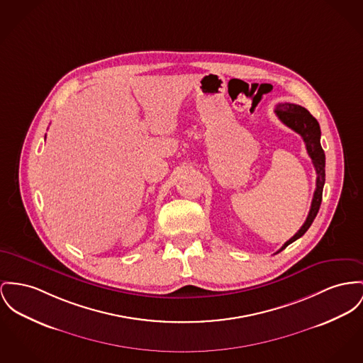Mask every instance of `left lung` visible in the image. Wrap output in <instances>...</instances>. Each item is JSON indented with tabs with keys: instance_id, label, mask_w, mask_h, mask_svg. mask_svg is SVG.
Here are the masks:
<instances>
[{
	"instance_id": "1",
	"label": "left lung",
	"mask_w": 363,
	"mask_h": 363,
	"mask_svg": "<svg viewBox=\"0 0 363 363\" xmlns=\"http://www.w3.org/2000/svg\"><path fill=\"white\" fill-rule=\"evenodd\" d=\"M275 114L286 126H289L290 129H293L303 138L307 152H308L310 158L313 160L315 172H316V189H315L314 198L311 202L310 213L306 218L304 224L301 225V228L290 238L289 241L285 242L284 246L277 252V253H279L291 242L303 237L306 234V231L311 227L314 218L318 215V211H319V206L322 202L323 184H325V152L320 145L319 123L310 114V111L307 108H304L298 104H293V103H279V104H277Z\"/></svg>"
}]
</instances>
